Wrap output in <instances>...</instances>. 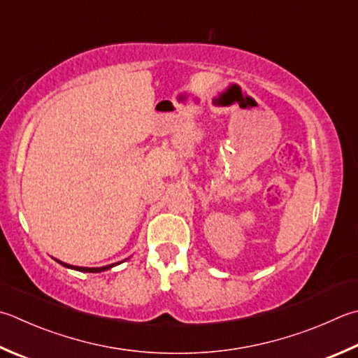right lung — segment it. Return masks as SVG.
Wrapping results in <instances>:
<instances>
[{"mask_svg":"<svg viewBox=\"0 0 358 358\" xmlns=\"http://www.w3.org/2000/svg\"><path fill=\"white\" fill-rule=\"evenodd\" d=\"M59 262V260H57ZM60 265H64L66 268H73V269H78V271H84V273H101V271H106V269H109L115 265H107V266H101V268H83V266H71V265H66L64 262H59Z\"/></svg>","mask_w":358,"mask_h":358,"instance_id":"1","label":"right lung"}]
</instances>
